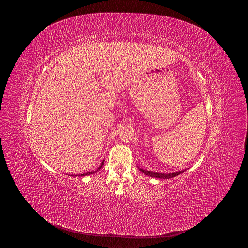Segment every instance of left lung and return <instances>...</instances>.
Here are the masks:
<instances>
[{
    "label": "left lung",
    "mask_w": 248,
    "mask_h": 248,
    "mask_svg": "<svg viewBox=\"0 0 248 248\" xmlns=\"http://www.w3.org/2000/svg\"><path fill=\"white\" fill-rule=\"evenodd\" d=\"M141 171H142L144 174L152 176V178H156V179H171L174 178V176L181 174L182 172H184L186 170H181V171H175V172H171V173H163V172H155V171H150V170H146L143 169H139Z\"/></svg>",
    "instance_id": "obj_1"
}]
</instances>
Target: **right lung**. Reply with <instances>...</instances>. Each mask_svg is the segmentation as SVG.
<instances>
[{
	"mask_svg": "<svg viewBox=\"0 0 248 248\" xmlns=\"http://www.w3.org/2000/svg\"><path fill=\"white\" fill-rule=\"evenodd\" d=\"M104 165V161L102 162V164L100 165V167L97 169V170H99L101 168H102V166ZM97 170H95V171H87V172H85V173H79V174H77V175H79V176H84V175H89V174H92V173H95ZM77 175H75L74 174V176H77Z\"/></svg>",
	"mask_w": 248,
	"mask_h": 248,
	"instance_id": "right-lung-1",
	"label": "right lung"
}]
</instances>
